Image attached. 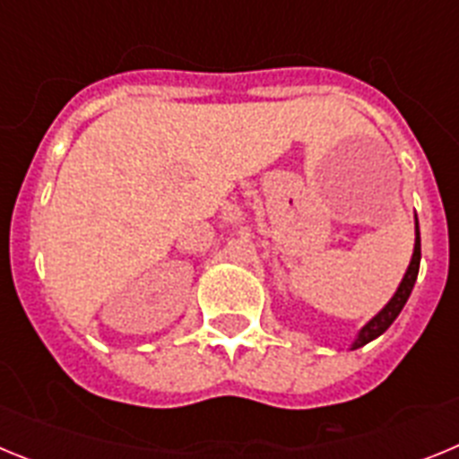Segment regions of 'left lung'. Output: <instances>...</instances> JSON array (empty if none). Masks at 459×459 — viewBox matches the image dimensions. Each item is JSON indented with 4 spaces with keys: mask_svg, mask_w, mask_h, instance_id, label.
I'll return each mask as SVG.
<instances>
[{
    "mask_svg": "<svg viewBox=\"0 0 459 459\" xmlns=\"http://www.w3.org/2000/svg\"><path fill=\"white\" fill-rule=\"evenodd\" d=\"M419 266H420V232H419V221H416V246H413L411 264H409L403 282H400V287H397L395 296H393L391 301L386 303V307H384V310H381L377 317H372L370 322L363 326V331H360L359 338H356V342H354V350H359V347L368 344L370 340L379 338V335L384 333V331H386L393 322H395V317L400 315V310L404 307V303H407L409 294H411L413 282H416V278H419Z\"/></svg>",
    "mask_w": 459,
    "mask_h": 459,
    "instance_id": "obj_1",
    "label": "left lung"
}]
</instances>
